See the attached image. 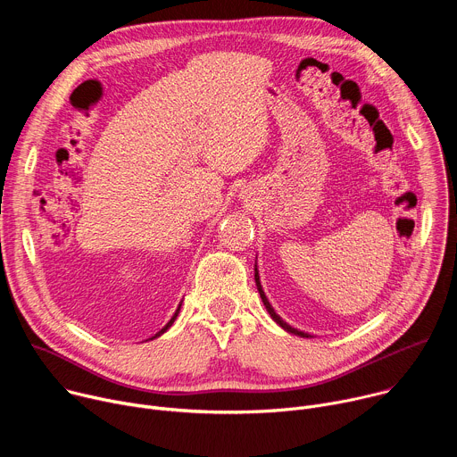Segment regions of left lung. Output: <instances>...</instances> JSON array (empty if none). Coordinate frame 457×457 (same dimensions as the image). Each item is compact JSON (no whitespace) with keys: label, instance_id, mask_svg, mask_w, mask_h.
Masks as SVG:
<instances>
[{"label":"left lung","instance_id":"obj_1","mask_svg":"<svg viewBox=\"0 0 457 457\" xmlns=\"http://www.w3.org/2000/svg\"><path fill=\"white\" fill-rule=\"evenodd\" d=\"M254 282H256V289H258V293H260V298H262V302H264V305H266V309H268V312L271 314V318L280 325L282 329H286L287 333H291V335H296V337H302V338H309V335L307 333H302V331H298V329H295V328H291V325H287L277 312H275V309L271 307V303H270V300L266 298V295H264V289H262V286H260V277H258V271H256V266H254Z\"/></svg>","mask_w":457,"mask_h":457}]
</instances>
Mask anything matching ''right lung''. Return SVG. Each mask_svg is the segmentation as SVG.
Instances as JSON below:
<instances>
[{
    "mask_svg": "<svg viewBox=\"0 0 457 457\" xmlns=\"http://www.w3.org/2000/svg\"><path fill=\"white\" fill-rule=\"evenodd\" d=\"M179 311H180V303H179V307H177V311H175V314H173V316H171V320H170V321H168V323H166V325H164V328H162V329H161V331H159V333H157V335H155V337H154V338H157V337H161V335H162V333H166V331H168V329H170V328H171V323H173V321H175V318H177V314H179ZM154 338H152V340H154Z\"/></svg>",
    "mask_w": 457,
    "mask_h": 457,
    "instance_id": "add662e5",
    "label": "right lung"
}]
</instances>
